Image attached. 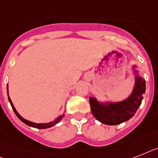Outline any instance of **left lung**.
Here are the masks:
<instances>
[{
    "label": "left lung",
    "instance_id": "obj_1",
    "mask_svg": "<svg viewBox=\"0 0 158 158\" xmlns=\"http://www.w3.org/2000/svg\"><path fill=\"white\" fill-rule=\"evenodd\" d=\"M145 92V81L140 77H135L133 92L124 101L114 103H99L94 98H89L90 109L94 116L106 125H117L128 120L135 114L141 104Z\"/></svg>",
    "mask_w": 158,
    "mask_h": 158
}]
</instances>
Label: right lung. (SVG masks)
<instances>
[{"mask_svg":"<svg viewBox=\"0 0 158 158\" xmlns=\"http://www.w3.org/2000/svg\"><path fill=\"white\" fill-rule=\"evenodd\" d=\"M7 90H8V85H7ZM8 93V98H9V101H10V104H11V106L12 108H13V110H14V113H15V114H16L17 116H18V118L20 119L21 121H23V123H26L27 125H28V126H30V127H35V128H40V129H44V128H48V127H52V126H54V125H56V123H58L64 117V114H62V115H60V117H58V118L56 119L55 121H53V122H50V123H32V122H31V121H28L27 120V119H25V118H23V117L21 116L20 114H18V111L16 110V109L14 108V105H13V103H12L11 100H10V97H9V92H7Z\"/></svg>","mask_w":158,"mask_h":158,"instance_id":"obj_1","label":"right lung"}]
</instances>
